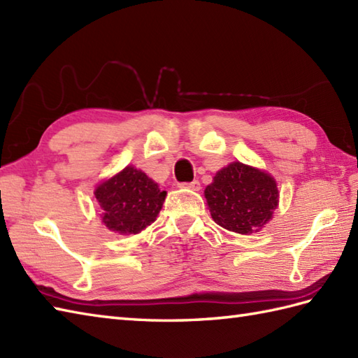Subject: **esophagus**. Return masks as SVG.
<instances>
[{
  "label": "esophagus",
  "instance_id": "obj_1",
  "mask_svg": "<svg viewBox=\"0 0 358 358\" xmlns=\"http://www.w3.org/2000/svg\"><path fill=\"white\" fill-rule=\"evenodd\" d=\"M181 186L192 189V191H200V189H201V185H200L199 180H194V181H191V183H183Z\"/></svg>",
  "mask_w": 358,
  "mask_h": 358
}]
</instances>
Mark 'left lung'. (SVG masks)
I'll return each mask as SVG.
<instances>
[{
	"label": "left lung",
	"mask_w": 358,
	"mask_h": 358,
	"mask_svg": "<svg viewBox=\"0 0 358 358\" xmlns=\"http://www.w3.org/2000/svg\"><path fill=\"white\" fill-rule=\"evenodd\" d=\"M204 196L217 224L237 234H252L271 220L278 189L269 173L235 162L217 172Z\"/></svg>",
	"instance_id": "1"
}]
</instances>
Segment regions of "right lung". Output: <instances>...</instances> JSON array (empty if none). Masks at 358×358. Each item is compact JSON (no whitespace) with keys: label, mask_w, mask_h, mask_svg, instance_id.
Here are the masks:
<instances>
[{"label":"right lung","mask_w":358,"mask_h":358,"mask_svg":"<svg viewBox=\"0 0 358 358\" xmlns=\"http://www.w3.org/2000/svg\"><path fill=\"white\" fill-rule=\"evenodd\" d=\"M95 199L100 204L103 223L113 232L129 235L138 234L155 222L166 191H159L144 172L127 166L96 187Z\"/></svg>","instance_id":"obj_1"}]
</instances>
